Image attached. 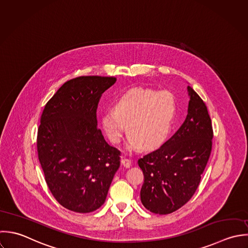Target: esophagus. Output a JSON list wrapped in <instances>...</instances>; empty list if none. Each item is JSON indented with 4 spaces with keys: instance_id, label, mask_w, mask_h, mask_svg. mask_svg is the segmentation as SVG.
<instances>
[{
    "instance_id": "obj_1",
    "label": "esophagus",
    "mask_w": 248,
    "mask_h": 248,
    "mask_svg": "<svg viewBox=\"0 0 248 248\" xmlns=\"http://www.w3.org/2000/svg\"><path fill=\"white\" fill-rule=\"evenodd\" d=\"M121 165H123L125 168H129L131 166V161L127 159H122L121 160Z\"/></svg>"
}]
</instances>
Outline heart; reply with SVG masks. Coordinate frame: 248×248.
<instances>
[{
	"label": "heart",
	"mask_w": 248,
	"mask_h": 248,
	"mask_svg": "<svg viewBox=\"0 0 248 248\" xmlns=\"http://www.w3.org/2000/svg\"><path fill=\"white\" fill-rule=\"evenodd\" d=\"M177 104L169 91L134 88L122 94L114 109H105L101 123L112 143H119L127 126L131 149L152 150L164 143L172 128Z\"/></svg>",
	"instance_id": "obj_1"
}]
</instances>
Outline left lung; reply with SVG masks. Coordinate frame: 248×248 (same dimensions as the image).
Masks as SVG:
<instances>
[{
	"mask_svg": "<svg viewBox=\"0 0 248 248\" xmlns=\"http://www.w3.org/2000/svg\"><path fill=\"white\" fill-rule=\"evenodd\" d=\"M187 94L183 125L161 147L138 162L144 175L140 200L154 214L173 213L192 197L211 154L213 128L207 107L189 85Z\"/></svg>",
	"mask_w": 248,
	"mask_h": 248,
	"instance_id": "left-lung-1",
	"label": "left lung"
}]
</instances>
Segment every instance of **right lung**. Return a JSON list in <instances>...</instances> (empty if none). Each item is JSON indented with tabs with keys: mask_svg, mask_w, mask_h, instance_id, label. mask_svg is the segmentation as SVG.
<instances>
[{
	"mask_svg": "<svg viewBox=\"0 0 248 248\" xmlns=\"http://www.w3.org/2000/svg\"><path fill=\"white\" fill-rule=\"evenodd\" d=\"M114 77L83 76L62 84L46 104L37 133L45 181L56 200L76 213H90L106 200L120 152L97 128L96 110Z\"/></svg>",
	"mask_w": 248,
	"mask_h": 248,
	"instance_id": "1",
	"label": "right lung"
}]
</instances>
